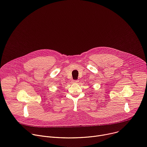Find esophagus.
Returning <instances> with one entry per match:
<instances>
[{"label": "esophagus", "instance_id": "1", "mask_svg": "<svg viewBox=\"0 0 147 147\" xmlns=\"http://www.w3.org/2000/svg\"><path fill=\"white\" fill-rule=\"evenodd\" d=\"M72 83H74V84L77 83H78V80H73Z\"/></svg>", "mask_w": 147, "mask_h": 147}]
</instances>
